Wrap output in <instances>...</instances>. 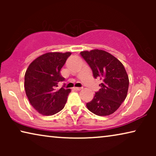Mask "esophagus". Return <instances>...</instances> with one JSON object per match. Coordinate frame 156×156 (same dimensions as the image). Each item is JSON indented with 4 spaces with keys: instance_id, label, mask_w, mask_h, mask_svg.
Here are the masks:
<instances>
[{
    "instance_id": "esophagus-1",
    "label": "esophagus",
    "mask_w": 156,
    "mask_h": 156,
    "mask_svg": "<svg viewBox=\"0 0 156 156\" xmlns=\"http://www.w3.org/2000/svg\"><path fill=\"white\" fill-rule=\"evenodd\" d=\"M74 89L75 91H80V90H82V87H74Z\"/></svg>"
}]
</instances>
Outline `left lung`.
<instances>
[{"instance_id":"8db88e82","label":"left lung","mask_w":156,"mask_h":156,"mask_svg":"<svg viewBox=\"0 0 156 156\" xmlns=\"http://www.w3.org/2000/svg\"><path fill=\"white\" fill-rule=\"evenodd\" d=\"M81 56L92 70L95 79L103 83L94 99L87 103L88 109L97 116H108L119 108L127 96L129 80L122 63L106 51H83Z\"/></svg>"}]
</instances>
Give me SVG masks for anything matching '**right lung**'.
<instances>
[{
	"mask_svg": "<svg viewBox=\"0 0 156 156\" xmlns=\"http://www.w3.org/2000/svg\"><path fill=\"white\" fill-rule=\"evenodd\" d=\"M71 52H48L36 58L25 74V90L30 103L44 116H52L65 107L69 89H57L65 78L60 70Z\"/></svg>",
	"mask_w": 156,
	"mask_h": 156,
	"instance_id": "right-lung-1",
	"label": "right lung"
}]
</instances>
